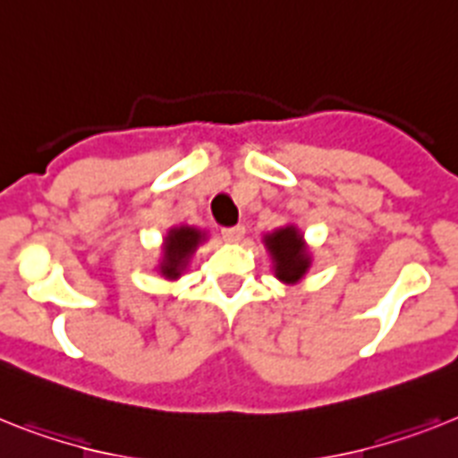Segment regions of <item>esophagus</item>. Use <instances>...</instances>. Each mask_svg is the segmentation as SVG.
<instances>
[{
  "instance_id": "1",
  "label": "esophagus",
  "mask_w": 458,
  "mask_h": 458,
  "mask_svg": "<svg viewBox=\"0 0 458 458\" xmlns=\"http://www.w3.org/2000/svg\"><path fill=\"white\" fill-rule=\"evenodd\" d=\"M221 237L223 242H228V244H237V242L244 237V228H242V225H235V228H223Z\"/></svg>"
}]
</instances>
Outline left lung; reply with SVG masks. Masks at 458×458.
<instances>
[{
    "instance_id": "left-lung-1",
    "label": "left lung",
    "mask_w": 458,
    "mask_h": 458,
    "mask_svg": "<svg viewBox=\"0 0 458 458\" xmlns=\"http://www.w3.org/2000/svg\"><path fill=\"white\" fill-rule=\"evenodd\" d=\"M263 244L270 253L272 272L279 282L286 284V286H295L305 279V275L312 267V253H310L305 235L298 225L288 223V225L272 230V233L263 235Z\"/></svg>"
}]
</instances>
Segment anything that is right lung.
Listing matches in <instances>:
<instances>
[{"label": "right lung", "instance_id": "obj_1", "mask_svg": "<svg viewBox=\"0 0 458 458\" xmlns=\"http://www.w3.org/2000/svg\"><path fill=\"white\" fill-rule=\"evenodd\" d=\"M202 242H207V230L198 228V225H186V223L172 225L163 237V249H160L163 253H160V263L156 270L165 279L176 282L186 272L188 263Z\"/></svg>", "mask_w": 458, "mask_h": 458}]
</instances>
